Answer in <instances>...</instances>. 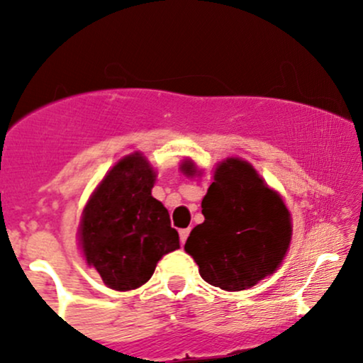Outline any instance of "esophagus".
Returning <instances> with one entry per match:
<instances>
[{
	"label": "esophagus",
	"instance_id": "obj_1",
	"mask_svg": "<svg viewBox=\"0 0 363 363\" xmlns=\"http://www.w3.org/2000/svg\"><path fill=\"white\" fill-rule=\"evenodd\" d=\"M179 237H181V244H184L187 237H189V228H181V230H179Z\"/></svg>",
	"mask_w": 363,
	"mask_h": 363
}]
</instances>
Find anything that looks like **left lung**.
<instances>
[{"label":"left lung","mask_w":363,"mask_h":363,"mask_svg":"<svg viewBox=\"0 0 363 363\" xmlns=\"http://www.w3.org/2000/svg\"><path fill=\"white\" fill-rule=\"evenodd\" d=\"M182 170L193 176V164ZM201 208L205 222L191 230L184 249L203 280L239 291L280 268L291 239L290 211L251 164L220 162Z\"/></svg>","instance_id":"8db88e82"}]
</instances>
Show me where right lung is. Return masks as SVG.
<instances>
[{"label": "right lung", "mask_w": 363, "mask_h": 363, "mask_svg": "<svg viewBox=\"0 0 363 363\" xmlns=\"http://www.w3.org/2000/svg\"><path fill=\"white\" fill-rule=\"evenodd\" d=\"M155 172L141 153L124 157L90 196L80 220L86 264L107 286L135 290L152 278L157 262L179 249L167 208L152 196Z\"/></svg>", "instance_id": "obj_1"}]
</instances>
